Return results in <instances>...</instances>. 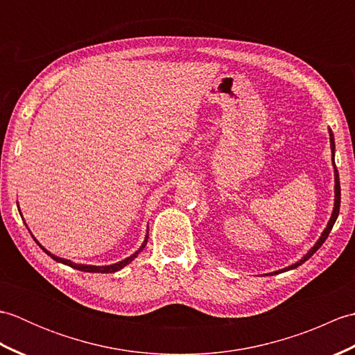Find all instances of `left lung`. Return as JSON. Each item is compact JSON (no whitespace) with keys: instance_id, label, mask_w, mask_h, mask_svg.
Segmentation results:
<instances>
[{"instance_id":"obj_1","label":"left lung","mask_w":355,"mask_h":355,"mask_svg":"<svg viewBox=\"0 0 355 355\" xmlns=\"http://www.w3.org/2000/svg\"><path fill=\"white\" fill-rule=\"evenodd\" d=\"M329 140H331V150H333V163H334V148H336V145H334V137H333V132L329 131ZM334 169H336V202H334V210H333V215H331V220H329V223H328V225H327V229L323 230V233H322V236H320V239L318 241V243H315V245L311 248L310 252H308L302 259H300L299 262H296L294 263V266H290L288 268H285V270H291V268H296V267H299V266H302V263L305 262V261H308L311 258V256L319 250V248L322 247V244L325 243L327 241V238H328V235H329V232L333 230V225H334V223H336V220H337V216H338V210H340V180H338V172H337V166H336V163H334ZM282 271V270H281ZM277 273V271H276Z\"/></svg>"}]
</instances>
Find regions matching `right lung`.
I'll use <instances>...</instances> for the list:
<instances>
[{
  "label": "right lung",
  "mask_w": 355,
  "mask_h": 355,
  "mask_svg": "<svg viewBox=\"0 0 355 355\" xmlns=\"http://www.w3.org/2000/svg\"><path fill=\"white\" fill-rule=\"evenodd\" d=\"M146 243H148V238L145 239V243L141 244V247L139 248L137 252H135L132 256H130V258H126V259H123V261H120V262H117V263H112V266H105V267H96V266H79V263H74V262H71V261H69V259H62V258H56V256H53L51 253H49L47 250H45L44 247H41L42 250L47 253L49 256H51L53 259L55 261H58V262H61V263H65V266H69V267H73V268H76V270H80V271H87V273H114V271H119L120 268H123L125 266H128V263H130L135 256H137L143 248H145V245H146Z\"/></svg>",
  "instance_id": "obj_1"
}]
</instances>
